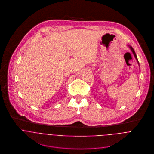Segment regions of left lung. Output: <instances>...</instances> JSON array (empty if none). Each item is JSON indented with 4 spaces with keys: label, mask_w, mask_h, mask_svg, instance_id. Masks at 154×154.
<instances>
[{
    "label": "left lung",
    "mask_w": 154,
    "mask_h": 154,
    "mask_svg": "<svg viewBox=\"0 0 154 154\" xmlns=\"http://www.w3.org/2000/svg\"><path fill=\"white\" fill-rule=\"evenodd\" d=\"M130 48H131V51H132V52H133V54H134V56H135V58H136V60H137V61H138V60H137V56H136V54H135V51H134V49L131 47V46H130Z\"/></svg>",
    "instance_id": "left-lung-1"
}]
</instances>
